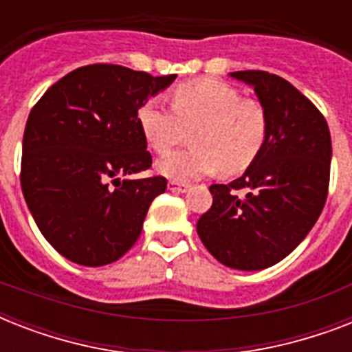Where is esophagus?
<instances>
[{
	"label": "esophagus",
	"instance_id": "esophagus-1",
	"mask_svg": "<svg viewBox=\"0 0 352 352\" xmlns=\"http://www.w3.org/2000/svg\"><path fill=\"white\" fill-rule=\"evenodd\" d=\"M168 188H170L171 192H177V193H184L188 192V184L186 182H181V181H170L168 182Z\"/></svg>",
	"mask_w": 352,
	"mask_h": 352
}]
</instances>
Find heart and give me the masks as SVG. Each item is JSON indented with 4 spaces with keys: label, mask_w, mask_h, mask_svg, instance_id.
Returning a JSON list of instances; mask_svg holds the SVG:
<instances>
[{
    "label": "heart",
    "mask_w": 352,
    "mask_h": 352,
    "mask_svg": "<svg viewBox=\"0 0 352 352\" xmlns=\"http://www.w3.org/2000/svg\"><path fill=\"white\" fill-rule=\"evenodd\" d=\"M170 102L168 107L159 98H148L137 111L138 127L157 153H168L190 129L192 146L157 162L162 175L182 182L219 170L223 175H239L265 149L270 131L267 109L261 102L243 98L232 85L192 80L177 85Z\"/></svg>",
    "instance_id": "obj_1"
}]
</instances>
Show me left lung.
<instances>
[{"mask_svg":"<svg viewBox=\"0 0 352 352\" xmlns=\"http://www.w3.org/2000/svg\"><path fill=\"white\" fill-rule=\"evenodd\" d=\"M252 85L268 113L265 149L230 184H212L197 234L219 263L263 270L287 257L322 214L331 175V133L307 96L267 71L230 73Z\"/></svg>","mask_w":352,"mask_h":352,"instance_id":"1","label":"left lung"}]
</instances>
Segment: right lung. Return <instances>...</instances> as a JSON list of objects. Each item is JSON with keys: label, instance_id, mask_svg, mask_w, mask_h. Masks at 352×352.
I'll return each instance as SVG.
<instances>
[{"label": "right lung", "instance_id": "obj_1", "mask_svg": "<svg viewBox=\"0 0 352 352\" xmlns=\"http://www.w3.org/2000/svg\"><path fill=\"white\" fill-rule=\"evenodd\" d=\"M175 78L93 63L65 74L32 107L21 190L43 237L69 261L102 267L137 243L149 204L168 181L120 177L151 166L137 111Z\"/></svg>", "mask_w": 352, "mask_h": 352}]
</instances>
